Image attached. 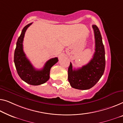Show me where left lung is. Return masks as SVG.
Masks as SVG:
<instances>
[{
    "label": "left lung",
    "mask_w": 123,
    "mask_h": 123,
    "mask_svg": "<svg viewBox=\"0 0 123 123\" xmlns=\"http://www.w3.org/2000/svg\"><path fill=\"white\" fill-rule=\"evenodd\" d=\"M95 37V52L93 58L80 68L73 69L72 63L68 69V80L73 88L86 90L93 87L103 74L105 66V50L100 31L93 25Z\"/></svg>",
    "instance_id": "1"
}]
</instances>
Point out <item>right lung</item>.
Segmentation results:
<instances>
[{
  "label": "right lung",
  "mask_w": 123,
  "mask_h": 123,
  "mask_svg": "<svg viewBox=\"0 0 123 123\" xmlns=\"http://www.w3.org/2000/svg\"><path fill=\"white\" fill-rule=\"evenodd\" d=\"M32 24L24 27L18 38L15 50L14 61L17 72L22 80L29 85L37 86L46 82L50 78L51 68L58 62L57 57L52 58L46 62L42 69H36L27 59L23 50V40L27 29Z\"/></svg>",
  "instance_id": "add662e5"
}]
</instances>
